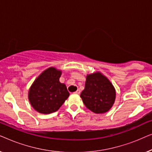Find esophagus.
Segmentation results:
<instances>
[{
	"instance_id": "obj_1",
	"label": "esophagus",
	"mask_w": 152,
	"mask_h": 152,
	"mask_svg": "<svg viewBox=\"0 0 152 152\" xmlns=\"http://www.w3.org/2000/svg\"><path fill=\"white\" fill-rule=\"evenodd\" d=\"M80 90H77V91H75V92L74 93V94H80Z\"/></svg>"
}]
</instances>
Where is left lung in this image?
Masks as SVG:
<instances>
[{
	"label": "left lung",
	"instance_id": "1",
	"mask_svg": "<svg viewBox=\"0 0 152 152\" xmlns=\"http://www.w3.org/2000/svg\"><path fill=\"white\" fill-rule=\"evenodd\" d=\"M80 97L87 109L95 113H104L113 106L115 91L109 80L97 72L87 75Z\"/></svg>",
	"mask_w": 152,
	"mask_h": 152
}]
</instances>
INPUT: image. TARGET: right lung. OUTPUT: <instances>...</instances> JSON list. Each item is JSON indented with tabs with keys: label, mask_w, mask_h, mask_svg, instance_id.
Returning <instances> with one entry per match:
<instances>
[{
	"label": "right lung",
	"mask_w": 152,
	"mask_h": 152,
	"mask_svg": "<svg viewBox=\"0 0 152 152\" xmlns=\"http://www.w3.org/2000/svg\"><path fill=\"white\" fill-rule=\"evenodd\" d=\"M61 72L49 68L36 79L29 91L28 98L39 113L49 114L57 111L69 96L66 85L59 82Z\"/></svg>",
	"instance_id": "1"
}]
</instances>
